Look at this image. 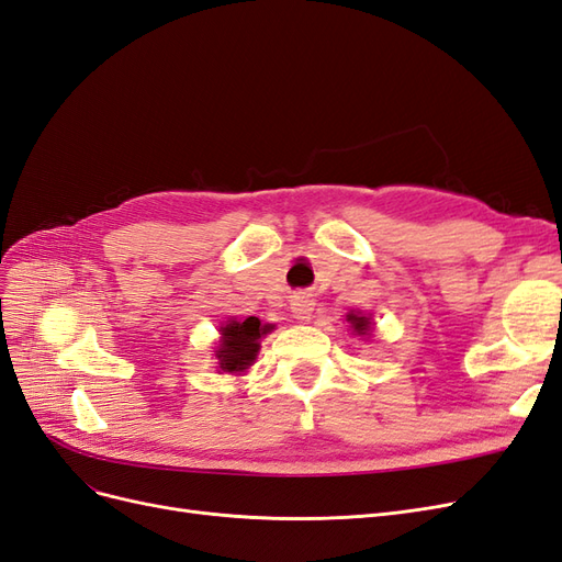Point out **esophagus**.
I'll list each match as a JSON object with an SVG mask.
<instances>
[{"mask_svg": "<svg viewBox=\"0 0 562 562\" xmlns=\"http://www.w3.org/2000/svg\"><path fill=\"white\" fill-rule=\"evenodd\" d=\"M291 312L297 321H310L314 312V300L307 293H295L291 297Z\"/></svg>", "mask_w": 562, "mask_h": 562, "instance_id": "1", "label": "esophagus"}]
</instances>
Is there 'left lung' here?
Returning a JSON list of instances; mask_svg holds the SVG:
<instances>
[{"instance_id":"8db88e82","label":"left lung","mask_w":562,"mask_h":562,"mask_svg":"<svg viewBox=\"0 0 562 562\" xmlns=\"http://www.w3.org/2000/svg\"><path fill=\"white\" fill-rule=\"evenodd\" d=\"M347 321L351 323V330L356 333V335H368L370 333V316H366V314H361V312H351V314H347Z\"/></svg>"}]
</instances>
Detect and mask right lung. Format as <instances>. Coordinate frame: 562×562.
<instances>
[{
  "instance_id": "add662e5",
  "label": "right lung",
  "mask_w": 562,
  "mask_h": 562,
  "mask_svg": "<svg viewBox=\"0 0 562 562\" xmlns=\"http://www.w3.org/2000/svg\"><path fill=\"white\" fill-rule=\"evenodd\" d=\"M274 328L271 323H260V318L248 316L244 321H227L220 328V349L215 351L217 366L223 372H232V375H241L246 372L260 351V339Z\"/></svg>"
}]
</instances>
